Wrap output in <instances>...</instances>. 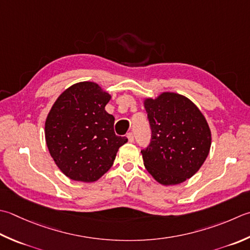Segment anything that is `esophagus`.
<instances>
[{
  "mask_svg": "<svg viewBox=\"0 0 250 250\" xmlns=\"http://www.w3.org/2000/svg\"><path fill=\"white\" fill-rule=\"evenodd\" d=\"M126 138H128L129 142H131V143H132V142H133V141H134V134H133V133H132V132H129V133H128V134H126Z\"/></svg>",
  "mask_w": 250,
  "mask_h": 250,
  "instance_id": "34e87169",
  "label": "esophagus"
}]
</instances>
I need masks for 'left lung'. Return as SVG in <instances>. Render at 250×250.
Masks as SVG:
<instances>
[{
  "label": "left lung",
  "mask_w": 250,
  "mask_h": 250,
  "mask_svg": "<svg viewBox=\"0 0 250 250\" xmlns=\"http://www.w3.org/2000/svg\"><path fill=\"white\" fill-rule=\"evenodd\" d=\"M151 138L141 150L145 168L164 185L192 178L209 154L211 133L202 112L185 96L166 92L145 101Z\"/></svg>",
  "instance_id": "obj_1"
}]
</instances>
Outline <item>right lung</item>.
Masks as SVG:
<instances>
[{
    "label": "right lung",
    "mask_w": 250,
    "mask_h": 250,
    "mask_svg": "<svg viewBox=\"0 0 250 250\" xmlns=\"http://www.w3.org/2000/svg\"><path fill=\"white\" fill-rule=\"evenodd\" d=\"M108 93L93 82H80L63 91L45 121V140L52 158L73 181L94 182L110 169L120 146L115 118L105 110Z\"/></svg>",
    "instance_id": "right-lung-1"
}]
</instances>
